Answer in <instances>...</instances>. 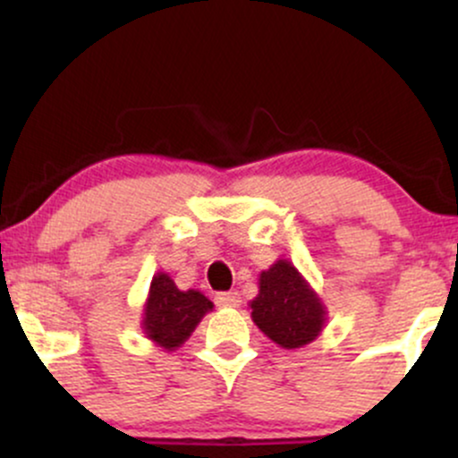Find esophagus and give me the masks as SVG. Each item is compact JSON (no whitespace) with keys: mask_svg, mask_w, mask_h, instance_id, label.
<instances>
[{"mask_svg":"<svg viewBox=\"0 0 458 458\" xmlns=\"http://www.w3.org/2000/svg\"><path fill=\"white\" fill-rule=\"evenodd\" d=\"M215 303H217L219 308H236L241 303V297L239 293H217V297H215Z\"/></svg>","mask_w":458,"mask_h":458,"instance_id":"1","label":"esophagus"}]
</instances>
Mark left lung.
Wrapping results in <instances>:
<instances>
[{
  "label": "left lung",
  "mask_w": 458,
  "mask_h": 458,
  "mask_svg": "<svg viewBox=\"0 0 458 458\" xmlns=\"http://www.w3.org/2000/svg\"><path fill=\"white\" fill-rule=\"evenodd\" d=\"M251 320L282 349H299L318 338L327 308L291 260H276L259 277V295L250 301Z\"/></svg>",
  "instance_id": "left-lung-1"
}]
</instances>
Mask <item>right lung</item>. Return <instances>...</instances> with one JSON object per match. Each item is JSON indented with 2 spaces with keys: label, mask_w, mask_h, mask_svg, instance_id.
<instances>
[{
  "label": "right lung",
  "mask_w": 458,
  "mask_h": 458,
  "mask_svg": "<svg viewBox=\"0 0 458 458\" xmlns=\"http://www.w3.org/2000/svg\"><path fill=\"white\" fill-rule=\"evenodd\" d=\"M213 310V301L196 288L181 291L167 273H155L141 312L146 338L163 351H176Z\"/></svg>",
  "instance_id": "add662e5"
}]
</instances>
